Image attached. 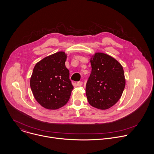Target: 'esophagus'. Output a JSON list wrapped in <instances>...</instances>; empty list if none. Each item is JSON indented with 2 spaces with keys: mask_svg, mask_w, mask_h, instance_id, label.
Here are the masks:
<instances>
[{
  "mask_svg": "<svg viewBox=\"0 0 154 154\" xmlns=\"http://www.w3.org/2000/svg\"><path fill=\"white\" fill-rule=\"evenodd\" d=\"M83 85V82H78L77 83V86H82Z\"/></svg>",
  "mask_w": 154,
  "mask_h": 154,
  "instance_id": "obj_1",
  "label": "esophagus"
}]
</instances>
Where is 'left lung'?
Segmentation results:
<instances>
[{"mask_svg": "<svg viewBox=\"0 0 154 154\" xmlns=\"http://www.w3.org/2000/svg\"><path fill=\"white\" fill-rule=\"evenodd\" d=\"M90 57L92 69L86 83V97L91 106L106 109L122 94L125 86L124 69L120 63L108 54L96 52Z\"/></svg>", "mask_w": 154, "mask_h": 154, "instance_id": "8db88e82", "label": "left lung"}]
</instances>
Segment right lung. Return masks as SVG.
Returning a JSON list of instances; mask_svg holds the SVG:
<instances>
[{
	"instance_id": "right-lung-1",
	"label": "right lung",
	"mask_w": 154,
	"mask_h": 154,
	"mask_svg": "<svg viewBox=\"0 0 154 154\" xmlns=\"http://www.w3.org/2000/svg\"><path fill=\"white\" fill-rule=\"evenodd\" d=\"M67 54L60 51L35 66L30 85L36 100L44 108L57 109L67 103L74 87L65 66Z\"/></svg>"
}]
</instances>
